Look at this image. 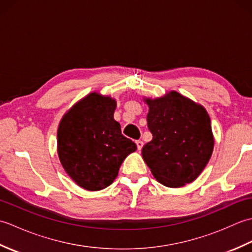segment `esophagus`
<instances>
[{
    "label": "esophagus",
    "mask_w": 252,
    "mask_h": 252,
    "mask_svg": "<svg viewBox=\"0 0 252 252\" xmlns=\"http://www.w3.org/2000/svg\"><path fill=\"white\" fill-rule=\"evenodd\" d=\"M135 143H136V146H137V151H141L143 145H144V143L142 141H136Z\"/></svg>",
    "instance_id": "1"
}]
</instances>
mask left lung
I'll list each match as a JSON object with an SVG mask.
<instances>
[{"instance_id":"left-lung-1","label":"left lung","mask_w":252,"mask_h":252,"mask_svg":"<svg viewBox=\"0 0 252 252\" xmlns=\"http://www.w3.org/2000/svg\"><path fill=\"white\" fill-rule=\"evenodd\" d=\"M153 140L142 156L153 175L164 186L178 189L194 182L215 147L211 121L205 107L176 91L161 97H144Z\"/></svg>"}]
</instances>
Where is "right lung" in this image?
<instances>
[{
  "label": "right lung",
  "mask_w": 252,
  "mask_h": 252,
  "mask_svg": "<svg viewBox=\"0 0 252 252\" xmlns=\"http://www.w3.org/2000/svg\"><path fill=\"white\" fill-rule=\"evenodd\" d=\"M117 101L92 92L63 116L57 130V154L63 170L82 189H106L117 178L127 155L136 151L114 119Z\"/></svg>",
  "instance_id": "1"
}]
</instances>
